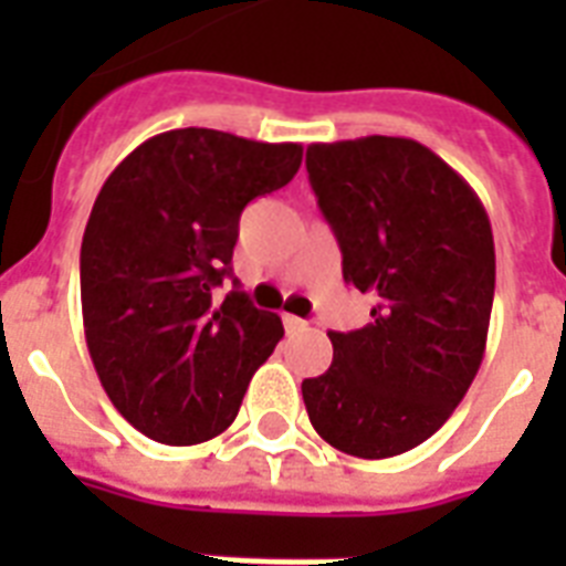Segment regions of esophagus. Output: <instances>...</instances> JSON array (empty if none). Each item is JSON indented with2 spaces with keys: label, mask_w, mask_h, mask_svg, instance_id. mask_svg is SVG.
Masks as SVG:
<instances>
[{
  "label": "esophagus",
  "mask_w": 566,
  "mask_h": 566,
  "mask_svg": "<svg viewBox=\"0 0 566 566\" xmlns=\"http://www.w3.org/2000/svg\"><path fill=\"white\" fill-rule=\"evenodd\" d=\"M282 323H284V328H287V335H296V332H305V328H308V323H305V319L293 317V314H284Z\"/></svg>",
  "instance_id": "1"
}]
</instances>
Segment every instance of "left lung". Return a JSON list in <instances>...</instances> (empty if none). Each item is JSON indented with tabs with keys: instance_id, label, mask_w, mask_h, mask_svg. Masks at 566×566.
I'll return each mask as SVG.
<instances>
[{
	"instance_id": "obj_1",
	"label": "left lung",
	"mask_w": 566,
	"mask_h": 566,
	"mask_svg": "<svg viewBox=\"0 0 566 566\" xmlns=\"http://www.w3.org/2000/svg\"><path fill=\"white\" fill-rule=\"evenodd\" d=\"M305 167L344 252V282L376 300L367 326L328 332L335 358L302 381L305 411L346 455H402L452 417L482 367L491 220L475 190L411 137L311 144Z\"/></svg>"
}]
</instances>
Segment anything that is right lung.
I'll list each match as a JSON object with an SVG mask.
<instances>
[{
	"instance_id": "1",
	"label": "right lung",
	"mask_w": 566,
	"mask_h": 566,
	"mask_svg": "<svg viewBox=\"0 0 566 566\" xmlns=\"http://www.w3.org/2000/svg\"><path fill=\"white\" fill-rule=\"evenodd\" d=\"M300 144L172 128L102 185L82 240V317L105 394L137 431L193 447L229 429L284 326L243 291L217 305L240 213L284 188Z\"/></svg>"
}]
</instances>
